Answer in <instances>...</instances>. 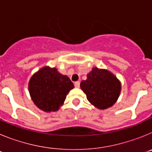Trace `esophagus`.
<instances>
[{
  "label": "esophagus",
  "mask_w": 152,
  "mask_h": 152,
  "mask_svg": "<svg viewBox=\"0 0 152 152\" xmlns=\"http://www.w3.org/2000/svg\"><path fill=\"white\" fill-rule=\"evenodd\" d=\"M75 87L77 88H80V82H79V81H76V82H75Z\"/></svg>",
  "instance_id": "34e87169"
}]
</instances>
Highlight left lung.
Returning <instances> with one entry per match:
<instances>
[{
    "instance_id": "obj_1",
    "label": "left lung",
    "mask_w": 152,
    "mask_h": 152,
    "mask_svg": "<svg viewBox=\"0 0 152 152\" xmlns=\"http://www.w3.org/2000/svg\"><path fill=\"white\" fill-rule=\"evenodd\" d=\"M80 88L88 101L99 110H106L114 105L121 92V82L110 71L96 67L80 82Z\"/></svg>"
}]
</instances>
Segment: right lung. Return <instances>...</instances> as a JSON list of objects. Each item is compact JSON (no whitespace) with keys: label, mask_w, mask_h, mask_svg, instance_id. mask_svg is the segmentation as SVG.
I'll use <instances>...</instances> for the list:
<instances>
[{"label":"right lung","mask_w":152,"mask_h":152,"mask_svg":"<svg viewBox=\"0 0 152 152\" xmlns=\"http://www.w3.org/2000/svg\"><path fill=\"white\" fill-rule=\"evenodd\" d=\"M28 88L35 105L44 112L51 113L59 110L74 84L57 68L44 66L33 74Z\"/></svg>","instance_id":"add662e5"}]
</instances>
